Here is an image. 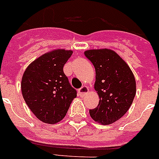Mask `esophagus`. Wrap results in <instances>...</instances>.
<instances>
[{"label":"esophagus","mask_w":159,"mask_h":159,"mask_svg":"<svg viewBox=\"0 0 159 159\" xmlns=\"http://www.w3.org/2000/svg\"><path fill=\"white\" fill-rule=\"evenodd\" d=\"M88 92H89V88L87 86H83L79 90V94L80 96H84L86 94H88Z\"/></svg>","instance_id":"1"}]
</instances>
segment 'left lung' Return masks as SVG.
<instances>
[{
  "label": "left lung",
  "mask_w": 159,
  "mask_h": 159,
  "mask_svg": "<svg viewBox=\"0 0 159 159\" xmlns=\"http://www.w3.org/2000/svg\"><path fill=\"white\" fill-rule=\"evenodd\" d=\"M84 55L95 70L94 84L100 101L89 110L93 120L109 125L121 118L132 106L136 95V80L128 64L115 51L108 48L89 49Z\"/></svg>",
  "instance_id": "obj_1"
}]
</instances>
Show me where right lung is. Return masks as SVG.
<instances>
[{"label":"right lung","mask_w":159,"mask_h":159,"mask_svg":"<svg viewBox=\"0 0 159 159\" xmlns=\"http://www.w3.org/2000/svg\"><path fill=\"white\" fill-rule=\"evenodd\" d=\"M72 50L53 49L27 66L21 89L25 102L39 120L55 124L64 119L77 93L64 75V65Z\"/></svg>","instance_id":"right-lung-1"}]
</instances>
